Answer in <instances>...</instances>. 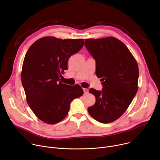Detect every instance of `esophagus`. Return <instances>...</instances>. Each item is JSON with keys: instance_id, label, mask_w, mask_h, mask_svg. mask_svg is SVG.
Segmentation results:
<instances>
[{"instance_id": "obj_1", "label": "esophagus", "mask_w": 160, "mask_h": 160, "mask_svg": "<svg viewBox=\"0 0 160 160\" xmlns=\"http://www.w3.org/2000/svg\"><path fill=\"white\" fill-rule=\"evenodd\" d=\"M83 92L85 94H86V93H88L89 92V90L87 88H83Z\"/></svg>"}]
</instances>
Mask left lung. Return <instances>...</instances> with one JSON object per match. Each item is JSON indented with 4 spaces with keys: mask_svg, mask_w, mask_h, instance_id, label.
Wrapping results in <instances>:
<instances>
[{
    "mask_svg": "<svg viewBox=\"0 0 160 160\" xmlns=\"http://www.w3.org/2000/svg\"><path fill=\"white\" fill-rule=\"evenodd\" d=\"M85 46L96 61V75L103 86L100 91L90 89L96 102L88 112L100 123L112 122L125 112L138 91V63L127 46L114 37L86 39Z\"/></svg>",
    "mask_w": 160,
    "mask_h": 160,
    "instance_id": "1",
    "label": "left lung"
}]
</instances>
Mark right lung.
I'll list each match as a JSON object with an SVG mask.
<instances>
[{"label": "right lung", "mask_w": 160, "mask_h": 160, "mask_svg": "<svg viewBox=\"0 0 160 160\" xmlns=\"http://www.w3.org/2000/svg\"><path fill=\"white\" fill-rule=\"evenodd\" d=\"M83 39L41 38L28 49L22 65L21 81L29 108L38 119L55 124L68 114L71 101L83 95L79 85L62 82L70 57L83 46Z\"/></svg>", "instance_id": "obj_1"}]
</instances>
